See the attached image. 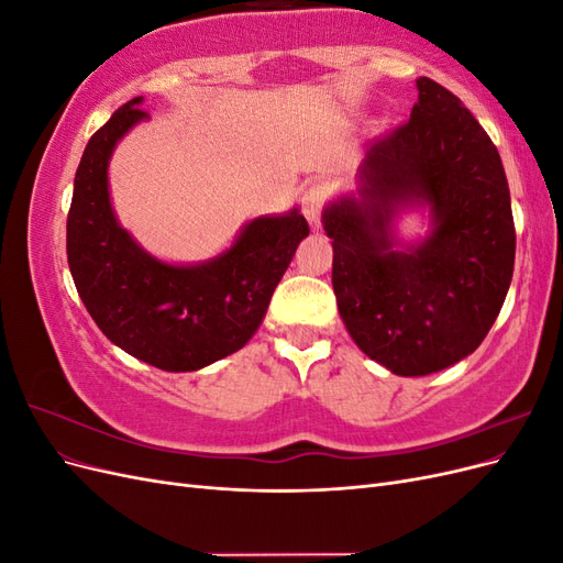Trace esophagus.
<instances>
[{
    "label": "esophagus",
    "mask_w": 563,
    "mask_h": 563,
    "mask_svg": "<svg viewBox=\"0 0 563 563\" xmlns=\"http://www.w3.org/2000/svg\"><path fill=\"white\" fill-rule=\"evenodd\" d=\"M323 201H327V192H323L321 185H310L302 195V213H305V218H308V223H310L312 230L321 228Z\"/></svg>",
    "instance_id": "obj_1"
}]
</instances>
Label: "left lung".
Returning <instances> with one entry per match:
<instances>
[{"mask_svg": "<svg viewBox=\"0 0 563 563\" xmlns=\"http://www.w3.org/2000/svg\"><path fill=\"white\" fill-rule=\"evenodd\" d=\"M360 201L323 211L333 240V291L356 345L397 376L465 360L500 314L517 232L505 168L474 114L430 77L408 122L371 145ZM404 200L428 202L435 230L394 251L388 223Z\"/></svg>", "mask_w": 563, "mask_h": 563, "instance_id": "left-lung-1", "label": "left lung"}]
</instances>
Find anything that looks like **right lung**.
Masks as SVG:
<instances>
[{
  "mask_svg": "<svg viewBox=\"0 0 563 563\" xmlns=\"http://www.w3.org/2000/svg\"><path fill=\"white\" fill-rule=\"evenodd\" d=\"M141 96L119 108L84 147L67 213V263L77 294L117 347L162 371H197L242 350L310 234L298 211L255 218L220 258L174 267L147 255L114 220L108 159L147 112Z\"/></svg>",
  "mask_w": 563,
  "mask_h": 563,
  "instance_id": "add662e5",
  "label": "right lung"
}]
</instances>
